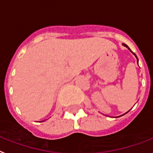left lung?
Instances as JSON below:
<instances>
[{
    "label": "left lung",
    "mask_w": 153,
    "mask_h": 153,
    "mask_svg": "<svg viewBox=\"0 0 153 153\" xmlns=\"http://www.w3.org/2000/svg\"><path fill=\"white\" fill-rule=\"evenodd\" d=\"M123 45H124V46H125V47H126V48H128V49H129L130 51H131V49H130V48H128V46L127 45H125V44H123ZM131 52H132V51H131ZM133 53V55H135V56H136V57H137V55H136V54H135L134 53ZM137 64H138V59H137ZM127 112H126V113H127ZM122 116H123V115H122Z\"/></svg>",
    "instance_id": "8db88e82"
}]
</instances>
